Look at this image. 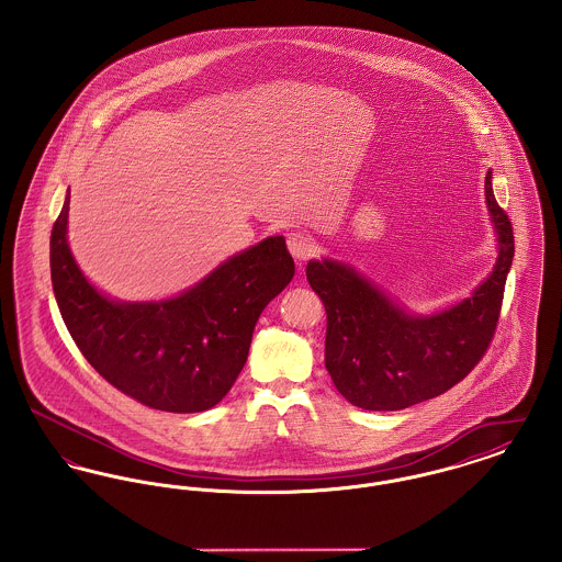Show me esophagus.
Returning <instances> with one entry per match:
<instances>
[{
  "mask_svg": "<svg viewBox=\"0 0 562 562\" xmlns=\"http://www.w3.org/2000/svg\"><path fill=\"white\" fill-rule=\"evenodd\" d=\"M286 246H289V250H291L294 259H299V261L310 259L314 255V250H316V241L312 240V236H307L303 232H291L286 236Z\"/></svg>",
  "mask_w": 562,
  "mask_h": 562,
  "instance_id": "34e87169",
  "label": "esophagus"
}]
</instances>
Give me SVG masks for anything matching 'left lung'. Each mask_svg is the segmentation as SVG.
<instances>
[{"label":"left lung","mask_w":562,"mask_h":562,"mask_svg":"<svg viewBox=\"0 0 562 562\" xmlns=\"http://www.w3.org/2000/svg\"><path fill=\"white\" fill-rule=\"evenodd\" d=\"M499 257L472 296L434 316H411L356 269L307 263V282L326 310L324 364L337 392L367 411H401L436 398L479 364L493 341L514 257L508 214L484 177Z\"/></svg>","instance_id":"left-lung-1"}]
</instances>
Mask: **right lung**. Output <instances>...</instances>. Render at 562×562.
I'll return each mask as SVG.
<instances>
[{
	"label": "right lung",
	"instance_id": "add662e5",
	"mask_svg": "<svg viewBox=\"0 0 562 562\" xmlns=\"http://www.w3.org/2000/svg\"><path fill=\"white\" fill-rule=\"evenodd\" d=\"M67 216L69 193L50 236L54 296L92 369L122 394L158 411L200 413L223 401L248 358L261 312L293 280L284 238L259 241L175 299L117 303L76 266Z\"/></svg>",
	"mask_w": 562,
	"mask_h": 562
}]
</instances>
